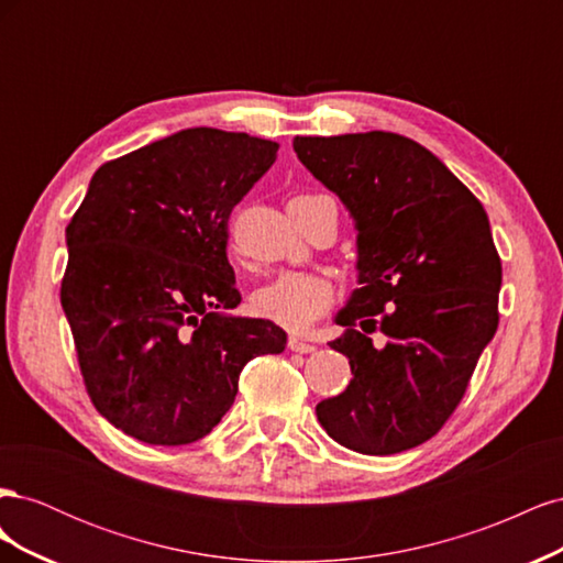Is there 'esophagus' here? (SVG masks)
<instances>
[{
  "label": "esophagus",
  "mask_w": 563,
  "mask_h": 563,
  "mask_svg": "<svg viewBox=\"0 0 563 563\" xmlns=\"http://www.w3.org/2000/svg\"><path fill=\"white\" fill-rule=\"evenodd\" d=\"M288 347H291L294 352H300V354H310L317 350L312 343H305L302 338H296V335L288 338Z\"/></svg>",
  "instance_id": "obj_1"
}]
</instances>
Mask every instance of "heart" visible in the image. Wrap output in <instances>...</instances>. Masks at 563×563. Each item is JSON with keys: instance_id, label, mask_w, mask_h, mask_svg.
<instances>
[{"instance_id": "1", "label": "heart", "mask_w": 563, "mask_h": 563, "mask_svg": "<svg viewBox=\"0 0 563 563\" xmlns=\"http://www.w3.org/2000/svg\"><path fill=\"white\" fill-rule=\"evenodd\" d=\"M314 195H300L305 199ZM333 302V284L314 272H279L277 277L255 288L251 296V310L288 331H305L314 323Z\"/></svg>"}]
</instances>
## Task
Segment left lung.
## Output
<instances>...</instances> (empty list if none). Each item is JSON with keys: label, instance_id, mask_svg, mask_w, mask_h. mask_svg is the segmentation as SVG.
Listing matches in <instances>:
<instances>
[{"label": "left lung", "instance_id": "obj_1", "mask_svg": "<svg viewBox=\"0 0 563 563\" xmlns=\"http://www.w3.org/2000/svg\"><path fill=\"white\" fill-rule=\"evenodd\" d=\"M294 150L360 232L362 288L335 317L345 333L329 343L350 360L352 380L317 404V418L350 451H408L444 428L496 335L503 265L488 216L406 135H296ZM373 332L384 333L380 346Z\"/></svg>", "mask_w": 563, "mask_h": 563}]
</instances>
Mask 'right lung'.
<instances>
[{"instance_id":"obj_1","label":"right lung","mask_w":563,"mask_h":563,"mask_svg":"<svg viewBox=\"0 0 563 563\" xmlns=\"http://www.w3.org/2000/svg\"><path fill=\"white\" fill-rule=\"evenodd\" d=\"M279 145L185 129L106 162L65 230L60 302L96 411L155 446L207 437L242 368L286 333L228 314L242 302L228 263L232 209Z\"/></svg>"}]
</instances>
